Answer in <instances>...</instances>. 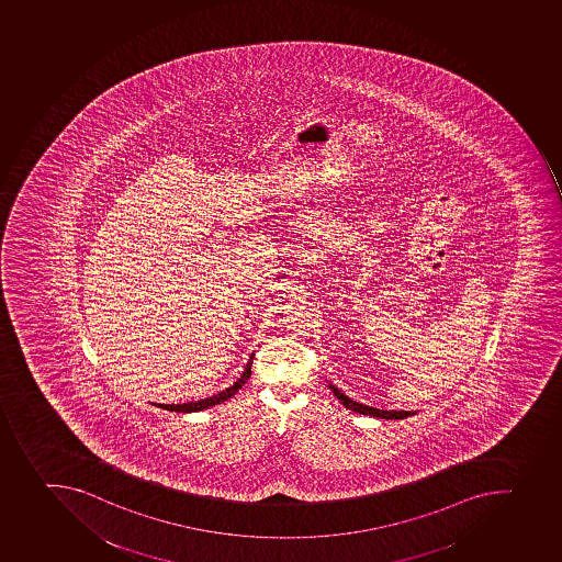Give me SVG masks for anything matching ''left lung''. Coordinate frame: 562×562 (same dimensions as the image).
Here are the masks:
<instances>
[{
	"label": "left lung",
	"mask_w": 562,
	"mask_h": 562,
	"mask_svg": "<svg viewBox=\"0 0 562 562\" xmlns=\"http://www.w3.org/2000/svg\"><path fill=\"white\" fill-rule=\"evenodd\" d=\"M329 390L334 391V395L337 396L348 409L360 413V415L376 416V418H384V420H402V418H407L409 415H415V413H409V411H382L376 409V407H368V405L353 402V400L346 396L342 391L337 390L335 385H329Z\"/></svg>",
	"instance_id": "1"
}]
</instances>
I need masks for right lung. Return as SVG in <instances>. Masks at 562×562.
<instances>
[{"label":"right lung","mask_w":562,"mask_h":562,"mask_svg":"<svg viewBox=\"0 0 562 562\" xmlns=\"http://www.w3.org/2000/svg\"><path fill=\"white\" fill-rule=\"evenodd\" d=\"M252 359L254 357H250V360H248L247 368H245V371H243L241 376H239L236 382H234L231 387H227V390L222 391V393H217V395L209 396V398L205 400H198V402H189V404H158V407H162V409L167 411H175V413H192V411H202L207 409V407H211V405L220 404V402H225V400L231 398V396L236 395L238 393V390H241V385L247 382L248 379H250V373H252Z\"/></svg>","instance_id":"add662e5"}]
</instances>
